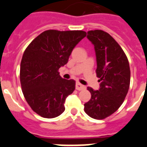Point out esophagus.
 <instances>
[{"instance_id": "obj_1", "label": "esophagus", "mask_w": 147, "mask_h": 147, "mask_svg": "<svg viewBox=\"0 0 147 147\" xmlns=\"http://www.w3.org/2000/svg\"><path fill=\"white\" fill-rule=\"evenodd\" d=\"M85 88H86V87H85L83 85L80 84V82H76V89H77V90H82V89H84Z\"/></svg>"}]
</instances>
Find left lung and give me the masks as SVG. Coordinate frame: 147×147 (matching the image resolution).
Instances as JSON below:
<instances>
[{
    "label": "left lung",
    "mask_w": 147,
    "mask_h": 147,
    "mask_svg": "<svg viewBox=\"0 0 147 147\" xmlns=\"http://www.w3.org/2000/svg\"><path fill=\"white\" fill-rule=\"evenodd\" d=\"M87 34L94 47L96 75L100 83L98 90L87 88L92 97L84 104V110L92 118L104 119L116 112L124 101L130 86V67L124 51L108 33L94 30Z\"/></svg>",
    "instance_id": "left-lung-1"
}]
</instances>
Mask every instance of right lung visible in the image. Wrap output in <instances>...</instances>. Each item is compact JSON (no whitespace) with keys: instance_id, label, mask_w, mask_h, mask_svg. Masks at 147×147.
Here are the masks:
<instances>
[{"instance_id":"obj_1","label":"right lung","mask_w":147,"mask_h":147,"mask_svg":"<svg viewBox=\"0 0 147 147\" xmlns=\"http://www.w3.org/2000/svg\"><path fill=\"white\" fill-rule=\"evenodd\" d=\"M86 36L83 31L47 30L32 40L24 52L20 65V82L25 100L36 113L55 118L65 110V99L76 82L59 75L73 49Z\"/></svg>"}]
</instances>
